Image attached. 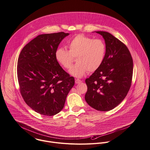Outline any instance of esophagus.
<instances>
[{"instance_id":"1","label":"esophagus","mask_w":150,"mask_h":150,"mask_svg":"<svg viewBox=\"0 0 150 150\" xmlns=\"http://www.w3.org/2000/svg\"><path fill=\"white\" fill-rule=\"evenodd\" d=\"M82 82V81H81L80 79H76V80H75V83L76 84H78V83H81Z\"/></svg>"}]
</instances>
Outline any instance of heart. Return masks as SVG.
Here are the masks:
<instances>
[{
	"mask_svg": "<svg viewBox=\"0 0 150 150\" xmlns=\"http://www.w3.org/2000/svg\"><path fill=\"white\" fill-rule=\"evenodd\" d=\"M68 50L62 47L55 52L57 61L64 68L69 69L75 58L77 62L69 71V73L77 78L98 69L102 65L106 55V45L100 39H93L79 34L68 41Z\"/></svg>",
	"mask_w": 150,
	"mask_h": 150,
	"instance_id": "1",
	"label": "heart"
}]
</instances>
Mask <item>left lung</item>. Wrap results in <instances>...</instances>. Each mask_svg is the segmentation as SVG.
<instances>
[{
    "mask_svg": "<svg viewBox=\"0 0 150 150\" xmlns=\"http://www.w3.org/2000/svg\"><path fill=\"white\" fill-rule=\"evenodd\" d=\"M105 40L106 55L100 68L85 80L87 103L99 111H109L118 106L131 86L133 62L127 47L110 33L98 31Z\"/></svg>",
    "mask_w": 150,
    "mask_h": 150,
    "instance_id": "left-lung-1",
    "label": "left lung"
}]
</instances>
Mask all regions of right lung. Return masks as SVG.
Listing matches in <instances>:
<instances>
[{
    "label": "right lung",
    "instance_id": "right-lung-1",
    "mask_svg": "<svg viewBox=\"0 0 150 150\" xmlns=\"http://www.w3.org/2000/svg\"><path fill=\"white\" fill-rule=\"evenodd\" d=\"M69 33L40 34L22 49L17 72L21 95L33 110L54 116L63 109L75 79L59 65L55 50Z\"/></svg>",
    "mask_w": 150,
    "mask_h": 150
}]
</instances>
